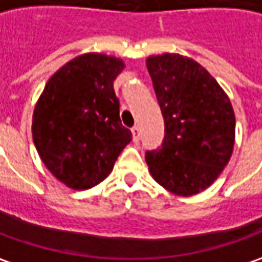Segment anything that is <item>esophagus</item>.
<instances>
[{
    "instance_id": "esophagus-1",
    "label": "esophagus",
    "mask_w": 262,
    "mask_h": 262,
    "mask_svg": "<svg viewBox=\"0 0 262 262\" xmlns=\"http://www.w3.org/2000/svg\"><path fill=\"white\" fill-rule=\"evenodd\" d=\"M132 135H133V140L138 142L140 139V127L139 126H133L132 127Z\"/></svg>"
}]
</instances>
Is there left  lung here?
Instances as JSON below:
<instances>
[{
  "instance_id": "8db88e82",
  "label": "left lung",
  "mask_w": 262,
  "mask_h": 262,
  "mask_svg": "<svg viewBox=\"0 0 262 262\" xmlns=\"http://www.w3.org/2000/svg\"><path fill=\"white\" fill-rule=\"evenodd\" d=\"M146 68L165 123L162 146L146 152L149 172L176 195L202 193L217 180L233 152L235 113L229 97L188 56L152 55Z\"/></svg>"
}]
</instances>
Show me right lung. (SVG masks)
<instances>
[{
  "label": "right lung",
  "instance_id": "add662e5",
  "mask_svg": "<svg viewBox=\"0 0 262 262\" xmlns=\"http://www.w3.org/2000/svg\"><path fill=\"white\" fill-rule=\"evenodd\" d=\"M123 59L82 53L49 78L34 105L33 142L50 174L72 190H88L113 171L132 140L122 126L113 81Z\"/></svg>",
  "mask_w": 262,
  "mask_h": 262
}]
</instances>
